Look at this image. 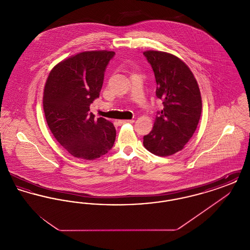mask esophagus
Masks as SVG:
<instances>
[{
    "mask_svg": "<svg viewBox=\"0 0 250 250\" xmlns=\"http://www.w3.org/2000/svg\"><path fill=\"white\" fill-rule=\"evenodd\" d=\"M118 123L120 125H122V124H132V123H134V120H120Z\"/></svg>",
    "mask_w": 250,
    "mask_h": 250,
    "instance_id": "1",
    "label": "esophagus"
}]
</instances>
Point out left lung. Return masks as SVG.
<instances>
[{
  "label": "left lung",
  "mask_w": 250,
  "mask_h": 250,
  "mask_svg": "<svg viewBox=\"0 0 250 250\" xmlns=\"http://www.w3.org/2000/svg\"><path fill=\"white\" fill-rule=\"evenodd\" d=\"M155 73V95L162 100L154 127L143 137L144 147L154 155L167 156L189 142L202 114V96L188 66L178 57L163 52H143Z\"/></svg>",
  "instance_id": "8db88e82"
}]
</instances>
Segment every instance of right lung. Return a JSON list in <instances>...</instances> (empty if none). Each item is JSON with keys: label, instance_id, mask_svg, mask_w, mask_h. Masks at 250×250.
<instances>
[{"label": "right lung", "instance_id": "add662e5", "mask_svg": "<svg viewBox=\"0 0 250 250\" xmlns=\"http://www.w3.org/2000/svg\"><path fill=\"white\" fill-rule=\"evenodd\" d=\"M113 51L81 52L58 63L45 85L43 107L48 127L73 156L93 160L112 148L116 130L105 118L95 119L90 105L99 97Z\"/></svg>", "mask_w": 250, "mask_h": 250}]
</instances>
